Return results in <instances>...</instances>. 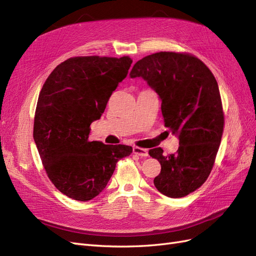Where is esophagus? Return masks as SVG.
Listing matches in <instances>:
<instances>
[{"instance_id":"1","label":"esophagus","mask_w":256,"mask_h":256,"mask_svg":"<svg viewBox=\"0 0 256 256\" xmlns=\"http://www.w3.org/2000/svg\"><path fill=\"white\" fill-rule=\"evenodd\" d=\"M134 154H138V156H141V157H147V156H148V152H147V150L141 148V147H138V146L134 147Z\"/></svg>"}]
</instances>
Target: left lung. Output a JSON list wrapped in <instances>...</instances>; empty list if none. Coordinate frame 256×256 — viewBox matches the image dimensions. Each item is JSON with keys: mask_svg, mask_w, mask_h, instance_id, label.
<instances>
[{"mask_svg": "<svg viewBox=\"0 0 256 256\" xmlns=\"http://www.w3.org/2000/svg\"><path fill=\"white\" fill-rule=\"evenodd\" d=\"M131 78L142 76L161 98L164 126L180 138L176 152L161 147L150 156L161 164L154 184L168 198L196 191L210 174L224 127V113L214 76L190 53L158 52L138 60Z\"/></svg>", "mask_w": 256, "mask_h": 256, "instance_id": "8db88e82", "label": "left lung"}]
</instances>
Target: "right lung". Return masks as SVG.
I'll return each mask as SVG.
<instances>
[{"mask_svg": "<svg viewBox=\"0 0 256 256\" xmlns=\"http://www.w3.org/2000/svg\"><path fill=\"white\" fill-rule=\"evenodd\" d=\"M131 64L129 56H74L54 68L42 85L34 141L49 180L68 198L86 202L97 196L118 161L132 152L131 146L88 140L90 124L100 118Z\"/></svg>", "mask_w": 256, "mask_h": 256, "instance_id": "right-lung-1", "label": "right lung"}]
</instances>
